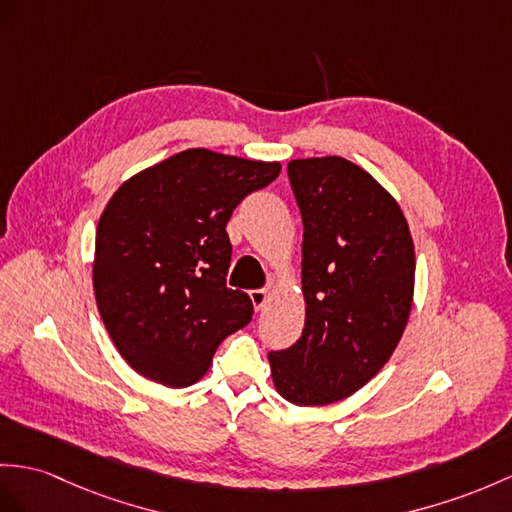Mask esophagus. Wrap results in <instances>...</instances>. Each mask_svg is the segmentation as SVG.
I'll return each instance as SVG.
<instances>
[{"label": "esophagus", "instance_id": "1", "mask_svg": "<svg viewBox=\"0 0 512 512\" xmlns=\"http://www.w3.org/2000/svg\"><path fill=\"white\" fill-rule=\"evenodd\" d=\"M249 299H252V304L256 310H263V306L267 304V291L265 289H252L249 291Z\"/></svg>", "mask_w": 512, "mask_h": 512}]
</instances>
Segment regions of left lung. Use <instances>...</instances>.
Listing matches in <instances>:
<instances>
[{
  "instance_id": "left-lung-1",
  "label": "left lung",
  "mask_w": 512,
  "mask_h": 512,
  "mask_svg": "<svg viewBox=\"0 0 512 512\" xmlns=\"http://www.w3.org/2000/svg\"><path fill=\"white\" fill-rule=\"evenodd\" d=\"M289 180L304 223L299 341L269 352L286 402L326 406L386 365L413 308L415 245L400 204L341 156L297 158Z\"/></svg>"
}]
</instances>
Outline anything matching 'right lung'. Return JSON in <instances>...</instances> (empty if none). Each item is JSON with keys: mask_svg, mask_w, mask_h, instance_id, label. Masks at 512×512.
<instances>
[{"mask_svg": "<svg viewBox=\"0 0 512 512\" xmlns=\"http://www.w3.org/2000/svg\"><path fill=\"white\" fill-rule=\"evenodd\" d=\"M280 162L204 147L134 173L97 223V310L126 363L180 389L213 365L219 343L252 321V299L226 286V226L252 191L280 176Z\"/></svg>", "mask_w": 512, "mask_h": 512, "instance_id": "add662e5", "label": "right lung"}]
</instances>
